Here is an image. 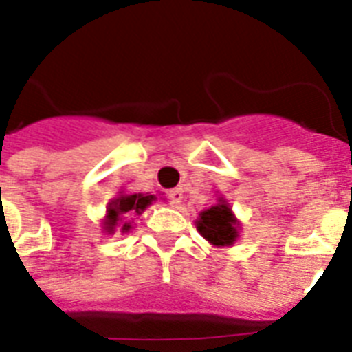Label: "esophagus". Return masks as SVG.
Instances as JSON below:
<instances>
[{
	"label": "esophagus",
	"mask_w": 352,
	"mask_h": 352,
	"mask_svg": "<svg viewBox=\"0 0 352 352\" xmlns=\"http://www.w3.org/2000/svg\"><path fill=\"white\" fill-rule=\"evenodd\" d=\"M167 198H168V201H170V205H174V207H179L182 199H184V192H182V189H173V190H168Z\"/></svg>",
	"instance_id": "esophagus-1"
}]
</instances>
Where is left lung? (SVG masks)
I'll use <instances>...</instances> for the list:
<instances>
[{"mask_svg": "<svg viewBox=\"0 0 352 352\" xmlns=\"http://www.w3.org/2000/svg\"><path fill=\"white\" fill-rule=\"evenodd\" d=\"M238 220L230 210V205L223 198L218 199V204L210 209L199 212L196 220V229L210 245L229 247L238 238Z\"/></svg>", "mask_w": 352, "mask_h": 352, "instance_id": "8db88e82", "label": "left lung"}]
</instances>
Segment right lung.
Here are the masks:
<instances>
[{"label": "right lung", "mask_w": 352, "mask_h": 352, "mask_svg": "<svg viewBox=\"0 0 352 352\" xmlns=\"http://www.w3.org/2000/svg\"><path fill=\"white\" fill-rule=\"evenodd\" d=\"M156 196L154 194H120L118 198H114L107 207V216L105 221H103V229L105 232L112 234L114 229L125 218H131L134 214H142L143 210L147 209L148 205L153 204ZM131 230V223L129 221H124L122 224V232H129Z\"/></svg>", "instance_id": "1"}]
</instances>
